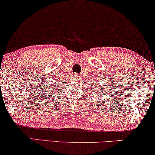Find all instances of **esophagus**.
<instances>
[{
    "label": "esophagus",
    "instance_id": "esophagus-1",
    "mask_svg": "<svg viewBox=\"0 0 155 155\" xmlns=\"http://www.w3.org/2000/svg\"><path fill=\"white\" fill-rule=\"evenodd\" d=\"M74 78H77V79H78V78H80V75H79V74H78V73H75L74 74Z\"/></svg>",
    "mask_w": 155,
    "mask_h": 155
}]
</instances>
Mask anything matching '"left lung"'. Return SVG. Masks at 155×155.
<instances>
[{
    "mask_svg": "<svg viewBox=\"0 0 155 155\" xmlns=\"http://www.w3.org/2000/svg\"><path fill=\"white\" fill-rule=\"evenodd\" d=\"M98 83H93V84H94V85H93V86H95V88H100V87H98ZM95 84H96L95 85H94ZM104 88H105V87H104ZM93 89H94V88H93ZM102 89H103V88H101V89L100 90V91H102ZM91 90H92V88H91ZM92 92H93V91H92ZM96 92L98 93V91H97V90H96ZM102 92H103V91H102ZM93 93H94V92H93ZM105 93H106V91H105ZM95 96H97V95H95Z\"/></svg>",
    "mask_w": 155,
    "mask_h": 155,
    "instance_id": "left-lung-1",
    "label": "left lung"
}]
</instances>
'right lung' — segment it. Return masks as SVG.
I'll list each match as a JSON object with an SVG mask.
<instances>
[{"label": "right lung", "instance_id": "add662e5", "mask_svg": "<svg viewBox=\"0 0 155 155\" xmlns=\"http://www.w3.org/2000/svg\"><path fill=\"white\" fill-rule=\"evenodd\" d=\"M50 82L48 84H45V93H47V95L51 94V93H54V91H57L60 88V85L57 86L58 83H54V85H50Z\"/></svg>", "mask_w": 155, "mask_h": 155}]
</instances>
